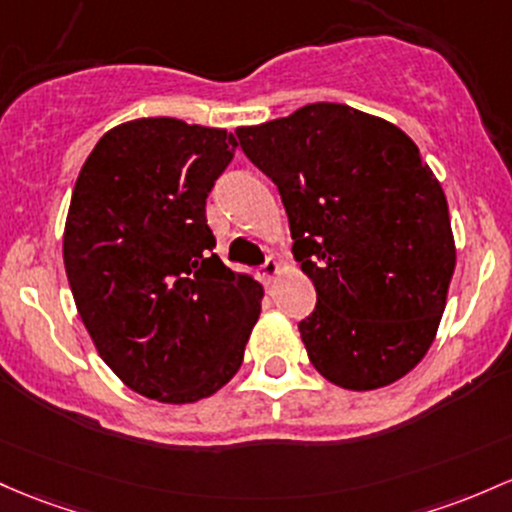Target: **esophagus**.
Instances as JSON below:
<instances>
[{"label": "esophagus", "mask_w": 512, "mask_h": 512, "mask_svg": "<svg viewBox=\"0 0 512 512\" xmlns=\"http://www.w3.org/2000/svg\"><path fill=\"white\" fill-rule=\"evenodd\" d=\"M279 269H282V265H279L277 260H272V257H269V260L262 262V267H260V277H262V282H265V284L272 282V279L277 277V274H279Z\"/></svg>", "instance_id": "1"}]
</instances>
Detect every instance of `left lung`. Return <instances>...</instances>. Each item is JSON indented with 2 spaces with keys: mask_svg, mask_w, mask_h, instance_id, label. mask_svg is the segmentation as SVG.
Segmentation results:
<instances>
[{
  "mask_svg": "<svg viewBox=\"0 0 512 512\" xmlns=\"http://www.w3.org/2000/svg\"><path fill=\"white\" fill-rule=\"evenodd\" d=\"M235 136L277 184L294 257L316 286L299 323L313 367L352 391L406 376L435 340L457 262L445 192L418 145L328 101Z\"/></svg>",
  "mask_w": 512,
  "mask_h": 512,
  "instance_id": "obj_1",
  "label": "left lung"
}]
</instances>
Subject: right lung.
Wrapping results in <instances>:
<instances>
[{"label":"right lung","instance_id":"add662e5","mask_svg":"<svg viewBox=\"0 0 512 512\" xmlns=\"http://www.w3.org/2000/svg\"><path fill=\"white\" fill-rule=\"evenodd\" d=\"M233 133L136 119L82 165L63 257L77 311L128 389L194 403L233 379L262 286L213 252L206 199L233 160Z\"/></svg>","mask_w":512,"mask_h":512}]
</instances>
